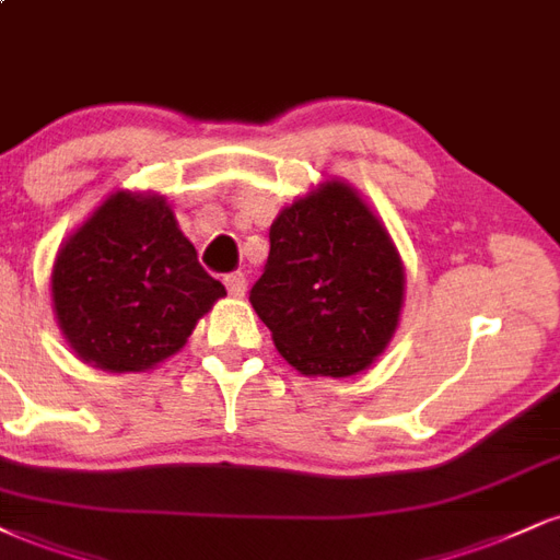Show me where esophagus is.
Masks as SVG:
<instances>
[{"label": "esophagus", "mask_w": 560, "mask_h": 560, "mask_svg": "<svg viewBox=\"0 0 560 560\" xmlns=\"http://www.w3.org/2000/svg\"><path fill=\"white\" fill-rule=\"evenodd\" d=\"M224 284H226V292L232 294V298H242V294H245V289H247V279H245V273L234 271V273L224 276Z\"/></svg>", "instance_id": "34e87169"}]
</instances>
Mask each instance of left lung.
Returning <instances> with one entry per match:
<instances>
[{
  "instance_id": "left-lung-1",
  "label": "left lung",
  "mask_w": 560,
  "mask_h": 560,
  "mask_svg": "<svg viewBox=\"0 0 560 560\" xmlns=\"http://www.w3.org/2000/svg\"><path fill=\"white\" fill-rule=\"evenodd\" d=\"M250 302L302 375L349 378L378 360L404 307V262L388 229L339 177L281 208Z\"/></svg>"
}]
</instances>
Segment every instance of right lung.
<instances>
[{
	"instance_id": "1",
	"label": "right lung",
	"mask_w": 560,
	"mask_h": 560,
	"mask_svg": "<svg viewBox=\"0 0 560 560\" xmlns=\"http://www.w3.org/2000/svg\"><path fill=\"white\" fill-rule=\"evenodd\" d=\"M226 289L203 271L164 195L117 190L59 247L51 307L88 365L145 373L187 345Z\"/></svg>"
}]
</instances>
